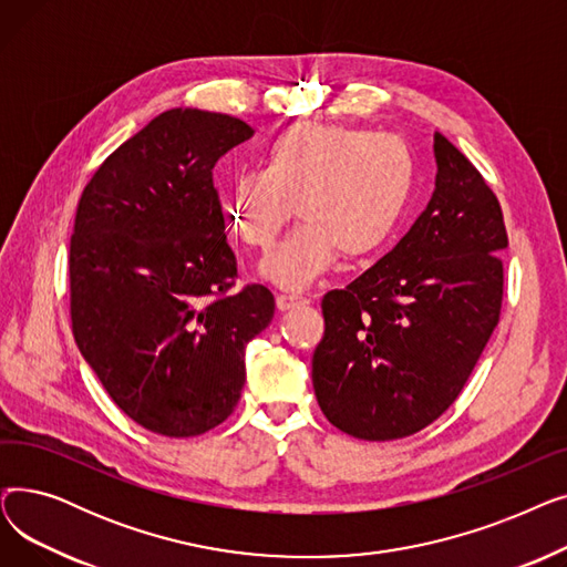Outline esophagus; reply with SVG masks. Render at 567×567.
<instances>
[{
  "mask_svg": "<svg viewBox=\"0 0 567 567\" xmlns=\"http://www.w3.org/2000/svg\"><path fill=\"white\" fill-rule=\"evenodd\" d=\"M308 303V299L306 296H299V293H278L276 296V306H278V310H291V308H296V306H306Z\"/></svg>",
  "mask_w": 567,
  "mask_h": 567,
  "instance_id": "obj_1",
  "label": "esophagus"
}]
</instances>
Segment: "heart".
Returning <instances> with one entry per match:
<instances>
[{
  "label": "heart",
  "instance_id": "heart-1",
  "mask_svg": "<svg viewBox=\"0 0 567 567\" xmlns=\"http://www.w3.org/2000/svg\"><path fill=\"white\" fill-rule=\"evenodd\" d=\"M415 158L400 135L338 124H293L268 142L261 169L238 174L223 202L248 248L271 250L293 214L299 225L261 264V276L301 289L340 250L355 259L389 244L415 188Z\"/></svg>",
  "mask_w": 567,
  "mask_h": 567
}]
</instances>
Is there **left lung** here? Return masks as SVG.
I'll return each mask as SVG.
<instances>
[{
	"instance_id": "obj_1",
	"label": "left lung",
	"mask_w": 567,
	"mask_h": 567,
	"mask_svg": "<svg viewBox=\"0 0 567 567\" xmlns=\"http://www.w3.org/2000/svg\"><path fill=\"white\" fill-rule=\"evenodd\" d=\"M434 158V195L402 241L321 301L315 395L329 423L355 439L393 441L434 423L501 317L508 231L498 197L441 133Z\"/></svg>"
}]
</instances>
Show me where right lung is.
I'll return each instance as SVG.
<instances>
[{
    "label": "right lung",
    "instance_id": "add662e5",
    "mask_svg": "<svg viewBox=\"0 0 567 567\" xmlns=\"http://www.w3.org/2000/svg\"><path fill=\"white\" fill-rule=\"evenodd\" d=\"M255 131L174 107L103 161L75 212L73 338L103 389L144 430L218 427L246 381L244 353L276 312L264 285H236L214 165Z\"/></svg>",
    "mask_w": 567,
    "mask_h": 567
}]
</instances>
